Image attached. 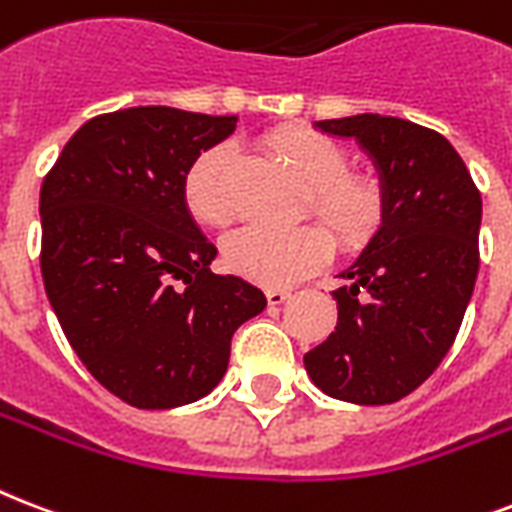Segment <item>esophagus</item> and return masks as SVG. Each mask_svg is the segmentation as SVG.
<instances>
[{"label":"esophagus","mask_w":512,"mask_h":512,"mask_svg":"<svg viewBox=\"0 0 512 512\" xmlns=\"http://www.w3.org/2000/svg\"><path fill=\"white\" fill-rule=\"evenodd\" d=\"M265 298H268V306H282L287 300L292 298L290 290H268L265 292Z\"/></svg>","instance_id":"1"}]
</instances>
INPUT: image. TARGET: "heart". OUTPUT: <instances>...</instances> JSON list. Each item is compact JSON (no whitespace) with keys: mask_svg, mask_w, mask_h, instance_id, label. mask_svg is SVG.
I'll return each mask as SVG.
<instances>
[{"mask_svg":"<svg viewBox=\"0 0 512 512\" xmlns=\"http://www.w3.org/2000/svg\"><path fill=\"white\" fill-rule=\"evenodd\" d=\"M265 150L306 190L308 214L341 247H360L378 228L384 214L381 187L370 177L349 174V152L335 139L314 128H276L265 136ZM230 169L233 150L228 144H214L190 163L182 195L187 212L198 222L212 228L230 222ZM222 252L230 271L263 287H282L325 263L330 241L311 225L282 230L241 228L225 239Z\"/></svg>","mask_w":512,"mask_h":512,"instance_id":"obj_1","label":"heart"}]
</instances>
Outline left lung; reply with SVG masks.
<instances>
[{"instance_id": "left-lung-1", "label": "left lung", "mask_w": 512, "mask_h": 512, "mask_svg": "<svg viewBox=\"0 0 512 512\" xmlns=\"http://www.w3.org/2000/svg\"><path fill=\"white\" fill-rule=\"evenodd\" d=\"M351 136L378 169L384 214L333 292L338 325L303 357L335 400L386 405L411 395L451 349L478 276L481 193L446 136L411 120H319Z\"/></svg>"}]
</instances>
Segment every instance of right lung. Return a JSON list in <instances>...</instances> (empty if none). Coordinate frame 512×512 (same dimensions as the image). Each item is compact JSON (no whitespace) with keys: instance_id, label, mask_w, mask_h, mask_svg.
Here are the masks:
<instances>
[{"instance_id":"1","label":"right lung","mask_w":512,"mask_h":512,"mask_svg":"<svg viewBox=\"0 0 512 512\" xmlns=\"http://www.w3.org/2000/svg\"><path fill=\"white\" fill-rule=\"evenodd\" d=\"M236 115L131 107L88 120L39 190L42 279L66 341L123 403L166 411L225 376L230 338L265 308L190 217V163Z\"/></svg>"}]
</instances>
